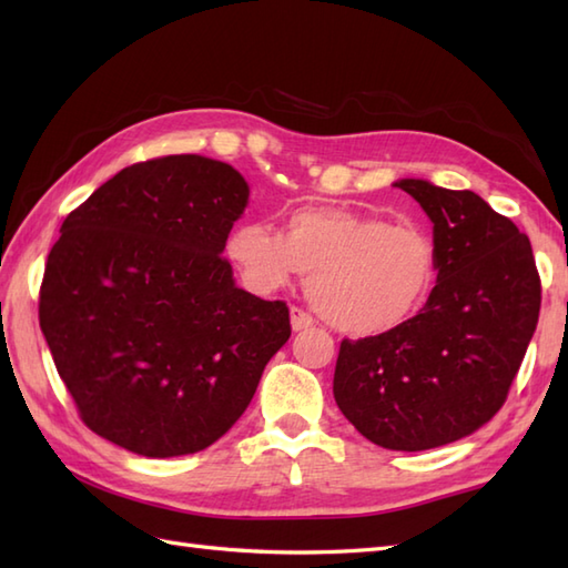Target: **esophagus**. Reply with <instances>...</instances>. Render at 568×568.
Returning <instances> with one entry per match:
<instances>
[{"instance_id":"34e87169","label":"esophagus","mask_w":568,"mask_h":568,"mask_svg":"<svg viewBox=\"0 0 568 568\" xmlns=\"http://www.w3.org/2000/svg\"><path fill=\"white\" fill-rule=\"evenodd\" d=\"M291 324L295 332H303V329H310L312 324H315V320H312L310 312H305L303 307H291Z\"/></svg>"}]
</instances>
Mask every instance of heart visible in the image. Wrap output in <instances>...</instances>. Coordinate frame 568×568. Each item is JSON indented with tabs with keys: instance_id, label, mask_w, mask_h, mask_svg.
<instances>
[{
	"instance_id": "1",
	"label": "heart",
	"mask_w": 568,
	"mask_h": 568,
	"mask_svg": "<svg viewBox=\"0 0 568 568\" xmlns=\"http://www.w3.org/2000/svg\"><path fill=\"white\" fill-rule=\"evenodd\" d=\"M226 256L258 293L310 273L312 305L352 336L400 329L437 281V248L425 229L342 207L297 210L283 236L263 222H241L226 236Z\"/></svg>"
}]
</instances>
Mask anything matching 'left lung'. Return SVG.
Segmentation results:
<instances>
[{
  "instance_id": "obj_1",
  "label": "left lung",
  "mask_w": 568,
  "mask_h": 568,
  "mask_svg": "<svg viewBox=\"0 0 568 568\" xmlns=\"http://www.w3.org/2000/svg\"><path fill=\"white\" fill-rule=\"evenodd\" d=\"M434 224L437 285L400 329L344 339L334 400L373 444L422 452L498 413L537 329L541 281L529 239L470 190L400 180Z\"/></svg>"
}]
</instances>
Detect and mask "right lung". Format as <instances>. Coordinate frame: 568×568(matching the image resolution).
Returning a JSON list of instances; mask_svg holds the SVG:
<instances>
[{
	"label": "right lung",
	"mask_w": 568,
	"mask_h": 568,
	"mask_svg": "<svg viewBox=\"0 0 568 568\" xmlns=\"http://www.w3.org/2000/svg\"><path fill=\"white\" fill-rule=\"evenodd\" d=\"M248 200L229 163L163 155L106 180L48 253L41 332L94 434L151 456L207 449L291 339L283 300L234 285L222 256Z\"/></svg>",
	"instance_id": "obj_1"
}]
</instances>
